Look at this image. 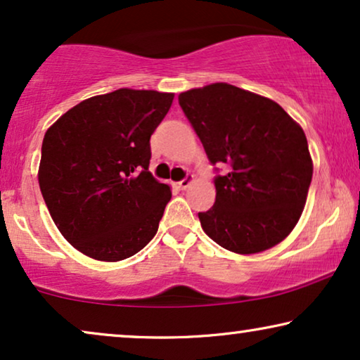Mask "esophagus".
Returning a JSON list of instances; mask_svg holds the SVG:
<instances>
[{
    "label": "esophagus",
    "instance_id": "esophagus-1",
    "mask_svg": "<svg viewBox=\"0 0 360 360\" xmlns=\"http://www.w3.org/2000/svg\"><path fill=\"white\" fill-rule=\"evenodd\" d=\"M191 181H193V175H186L184 180L179 181V188L180 190H186L191 185Z\"/></svg>",
    "mask_w": 360,
    "mask_h": 360
}]
</instances>
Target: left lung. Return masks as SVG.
Wrapping results in <instances>:
<instances>
[{"mask_svg": "<svg viewBox=\"0 0 360 360\" xmlns=\"http://www.w3.org/2000/svg\"><path fill=\"white\" fill-rule=\"evenodd\" d=\"M216 175L213 208L198 213L216 244L257 254L283 240L307 203L313 162L302 127L277 103L228 83L179 95ZM218 172V169H216Z\"/></svg>", "mask_w": 360, "mask_h": 360, "instance_id": "left-lung-1", "label": "left lung"}]
</instances>
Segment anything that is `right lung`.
I'll list each match as a JSON object with an SVG mask.
<instances>
[{"label": "right lung", "mask_w": 360, "mask_h": 360, "mask_svg": "<svg viewBox=\"0 0 360 360\" xmlns=\"http://www.w3.org/2000/svg\"><path fill=\"white\" fill-rule=\"evenodd\" d=\"M172 101L174 93L121 88L78 103L44 136V201L63 238L88 257L127 259L159 229L172 191L149 172V141Z\"/></svg>", "instance_id": "obj_1"}]
</instances>
